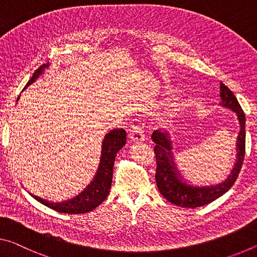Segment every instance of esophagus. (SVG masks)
Here are the masks:
<instances>
[{"label":"esophagus","mask_w":257,"mask_h":257,"mask_svg":"<svg viewBox=\"0 0 257 257\" xmlns=\"http://www.w3.org/2000/svg\"><path fill=\"white\" fill-rule=\"evenodd\" d=\"M130 139H131V140L134 142L145 140L144 127H142L140 124H136L132 126V128L130 130Z\"/></svg>","instance_id":"34e87169"}]
</instances>
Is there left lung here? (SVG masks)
<instances>
[{
    "label": "left lung",
    "mask_w": 257,
    "mask_h": 257,
    "mask_svg": "<svg viewBox=\"0 0 257 257\" xmlns=\"http://www.w3.org/2000/svg\"><path fill=\"white\" fill-rule=\"evenodd\" d=\"M221 104L237 113L239 124H240V132L238 136L237 141V161L232 172L224 182L212 187H191L183 183L178 178V170L172 156V146L168 140V136L165 132L155 131L153 133V141L156 144L154 148L155 157H156V183L159 192L162 196L165 197L170 203L180 206V207L196 208L200 206L212 203L218 197L229 190L233 186L237 180L240 170L242 167L243 158H245V148H246V131H245V113L239 104L237 98L232 93L228 86L221 83Z\"/></svg>",
    "instance_id": "left-lung-1"
}]
</instances>
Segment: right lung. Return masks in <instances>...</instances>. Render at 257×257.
I'll use <instances>...</instances> for the list:
<instances>
[{"mask_svg":"<svg viewBox=\"0 0 257 257\" xmlns=\"http://www.w3.org/2000/svg\"><path fill=\"white\" fill-rule=\"evenodd\" d=\"M46 67V65L41 66L39 69L35 70L32 78L27 83L32 84L39 77ZM26 89V87H25ZM126 144V132L123 128H116L109 132L103 140L102 145V156H101L100 167L94 180L82 193H79L75 198L64 201V203H50L40 197L32 195L41 204L48 206L49 208L54 211L67 214H85L93 211L95 207L102 203L107 198L109 190H110L112 182V168L115 163V157L118 151L123 148Z\"/></svg>","mask_w":257,"mask_h":257,"instance_id":"add662e5","label":"right lung"}]
</instances>
